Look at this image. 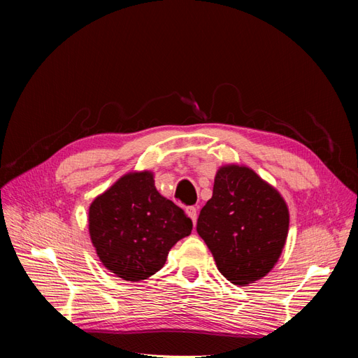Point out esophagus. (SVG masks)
Segmentation results:
<instances>
[{"label":"esophagus","mask_w":358,"mask_h":358,"mask_svg":"<svg viewBox=\"0 0 358 358\" xmlns=\"http://www.w3.org/2000/svg\"><path fill=\"white\" fill-rule=\"evenodd\" d=\"M187 215L192 220V222L196 224V221H197V208H194V206H189V208H187Z\"/></svg>","instance_id":"1"}]
</instances>
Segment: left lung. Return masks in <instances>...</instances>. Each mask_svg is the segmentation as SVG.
Masks as SVG:
<instances>
[{
  "label": "left lung",
  "instance_id": "left-lung-1",
  "mask_svg": "<svg viewBox=\"0 0 358 358\" xmlns=\"http://www.w3.org/2000/svg\"><path fill=\"white\" fill-rule=\"evenodd\" d=\"M289 215L280 194L248 167L225 166L197 220L220 272L234 285L262 279L276 264Z\"/></svg>",
  "mask_w": 358,
  "mask_h": 358
}]
</instances>
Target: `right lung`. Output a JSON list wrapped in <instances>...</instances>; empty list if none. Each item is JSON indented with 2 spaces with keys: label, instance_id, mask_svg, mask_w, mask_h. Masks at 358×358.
<instances>
[{
  "label": "right lung",
  "instance_id": "add662e5",
  "mask_svg": "<svg viewBox=\"0 0 358 358\" xmlns=\"http://www.w3.org/2000/svg\"><path fill=\"white\" fill-rule=\"evenodd\" d=\"M191 230L192 221L157 191L150 171L128 173L90 206V234L100 262L133 282L157 273L171 246Z\"/></svg>",
  "mask_w": 358,
  "mask_h": 358
}]
</instances>
